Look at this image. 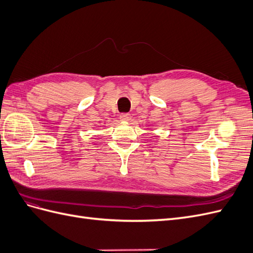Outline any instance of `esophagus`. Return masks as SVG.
Masks as SVG:
<instances>
[{"label":"esophagus","instance_id":"esophagus-1","mask_svg":"<svg viewBox=\"0 0 253 253\" xmlns=\"http://www.w3.org/2000/svg\"><path fill=\"white\" fill-rule=\"evenodd\" d=\"M131 115H129L128 113H124V114H121L120 115V120L121 121H129L131 120Z\"/></svg>","mask_w":253,"mask_h":253}]
</instances>
